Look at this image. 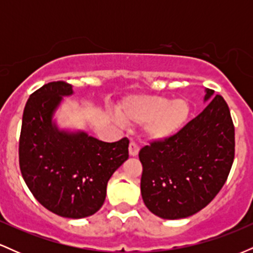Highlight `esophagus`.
I'll return each mask as SVG.
<instances>
[{
  "mask_svg": "<svg viewBox=\"0 0 253 253\" xmlns=\"http://www.w3.org/2000/svg\"><path fill=\"white\" fill-rule=\"evenodd\" d=\"M128 151H129V155L132 156V157L138 156V153H139V146L134 143V141H130V143H129V147H128Z\"/></svg>",
  "mask_w": 253,
  "mask_h": 253,
  "instance_id": "esophagus-1",
  "label": "esophagus"
}]
</instances>
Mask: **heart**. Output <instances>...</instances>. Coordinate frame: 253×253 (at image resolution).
I'll list each match as a JSON object with an SVG mask.
<instances>
[{
	"mask_svg": "<svg viewBox=\"0 0 253 253\" xmlns=\"http://www.w3.org/2000/svg\"><path fill=\"white\" fill-rule=\"evenodd\" d=\"M191 114L184 98L171 100L161 95H135L121 102L118 115L125 124L144 125L145 134L152 140H165L181 130Z\"/></svg>",
	"mask_w": 253,
	"mask_h": 253,
	"instance_id": "heart-1",
	"label": "heart"
}]
</instances>
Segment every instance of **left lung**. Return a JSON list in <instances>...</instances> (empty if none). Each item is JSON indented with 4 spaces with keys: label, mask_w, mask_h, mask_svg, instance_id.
Returning <instances> with one entry per match:
<instances>
[{
    "label": "left lung",
    "mask_w": 253,
    "mask_h": 253,
    "mask_svg": "<svg viewBox=\"0 0 253 253\" xmlns=\"http://www.w3.org/2000/svg\"><path fill=\"white\" fill-rule=\"evenodd\" d=\"M214 90L206 89L205 101ZM234 126L229 108L216 95L177 134L139 152L140 189L149 210L162 219H182L205 208L227 179L234 159Z\"/></svg>",
    "instance_id": "8db88e82"
}]
</instances>
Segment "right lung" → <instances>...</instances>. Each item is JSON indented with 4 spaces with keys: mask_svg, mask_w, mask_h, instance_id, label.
I'll return each mask as SVG.
<instances>
[{
    "mask_svg": "<svg viewBox=\"0 0 253 253\" xmlns=\"http://www.w3.org/2000/svg\"><path fill=\"white\" fill-rule=\"evenodd\" d=\"M71 84L42 85L28 98L22 117L19 163L33 196L46 210L81 219L102 207L107 183L128 158L127 138L104 143L85 132L60 130L52 121Z\"/></svg>",
    "mask_w": 253,
    "mask_h": 253,
    "instance_id": "add662e5",
    "label": "right lung"
}]
</instances>
